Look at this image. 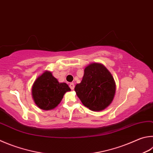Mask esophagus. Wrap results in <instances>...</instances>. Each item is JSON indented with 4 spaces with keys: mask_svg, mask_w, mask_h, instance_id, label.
<instances>
[{
    "mask_svg": "<svg viewBox=\"0 0 153 153\" xmlns=\"http://www.w3.org/2000/svg\"><path fill=\"white\" fill-rule=\"evenodd\" d=\"M74 87H75V85H74V83H70V84H69V88H71V90H74Z\"/></svg>",
    "mask_w": 153,
    "mask_h": 153,
    "instance_id": "34e87169",
    "label": "esophagus"
}]
</instances>
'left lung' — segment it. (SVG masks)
Listing matches in <instances>:
<instances>
[{
    "mask_svg": "<svg viewBox=\"0 0 153 153\" xmlns=\"http://www.w3.org/2000/svg\"><path fill=\"white\" fill-rule=\"evenodd\" d=\"M75 91L85 106L101 111L112 102L116 84L112 74L103 65L91 63L85 68L82 82L76 85Z\"/></svg>",
    "mask_w": 153,
    "mask_h": 153,
    "instance_id": "8db88e82",
    "label": "left lung"
}]
</instances>
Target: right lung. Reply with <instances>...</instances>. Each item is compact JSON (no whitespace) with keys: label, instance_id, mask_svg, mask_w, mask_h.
Instances as JSON below:
<instances>
[{"label":"right lung","instance_id":"right-lung-1","mask_svg":"<svg viewBox=\"0 0 153 153\" xmlns=\"http://www.w3.org/2000/svg\"><path fill=\"white\" fill-rule=\"evenodd\" d=\"M70 90L67 84L59 83L51 72L45 71L33 84L32 95L39 108L49 110L56 107L66 91Z\"/></svg>","mask_w":153,"mask_h":153}]
</instances>
